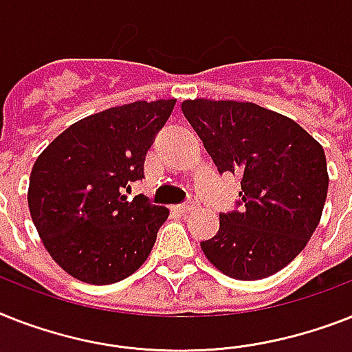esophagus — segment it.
Listing matches in <instances>:
<instances>
[{
	"label": "esophagus",
	"instance_id": "esophagus-1",
	"mask_svg": "<svg viewBox=\"0 0 352 352\" xmlns=\"http://www.w3.org/2000/svg\"><path fill=\"white\" fill-rule=\"evenodd\" d=\"M197 204H199V202H197L195 197H191V199H188V201H186L184 204L177 206L175 210L181 211V213H188V211H191V210H193V208H197Z\"/></svg>",
	"mask_w": 352,
	"mask_h": 352
}]
</instances>
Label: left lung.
<instances>
[{
	"mask_svg": "<svg viewBox=\"0 0 352 352\" xmlns=\"http://www.w3.org/2000/svg\"><path fill=\"white\" fill-rule=\"evenodd\" d=\"M181 108L219 173L242 179L236 208L201 242L204 255L231 278L275 275L320 222L329 186L324 148L293 119L253 102L195 99Z\"/></svg>",
	"mask_w": 352,
	"mask_h": 352,
	"instance_id": "8db88e82",
	"label": "left lung"
}]
</instances>
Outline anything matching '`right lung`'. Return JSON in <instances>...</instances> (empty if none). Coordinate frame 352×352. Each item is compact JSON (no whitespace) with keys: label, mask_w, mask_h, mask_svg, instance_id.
<instances>
[{"label":"right lung","mask_w":352,"mask_h":352,"mask_svg":"<svg viewBox=\"0 0 352 352\" xmlns=\"http://www.w3.org/2000/svg\"><path fill=\"white\" fill-rule=\"evenodd\" d=\"M175 99L135 101L77 121L37 157L28 208L57 264L87 284H113L135 273L170 215L141 195L144 161Z\"/></svg>","instance_id":"obj_1"}]
</instances>
